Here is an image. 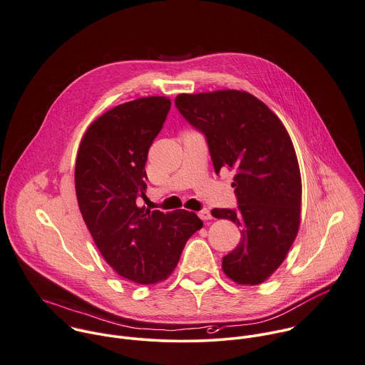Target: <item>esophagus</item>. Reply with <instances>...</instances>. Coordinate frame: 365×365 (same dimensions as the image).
I'll list each match as a JSON object with an SVG mask.
<instances>
[{
  "mask_svg": "<svg viewBox=\"0 0 365 365\" xmlns=\"http://www.w3.org/2000/svg\"><path fill=\"white\" fill-rule=\"evenodd\" d=\"M197 215H199V217H200L202 220H210V219H212V215H210V210H209V209H203V210H200Z\"/></svg>",
  "mask_w": 365,
  "mask_h": 365,
  "instance_id": "34e87169",
  "label": "esophagus"
}]
</instances>
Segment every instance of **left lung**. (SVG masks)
<instances>
[{
	"mask_svg": "<svg viewBox=\"0 0 365 365\" xmlns=\"http://www.w3.org/2000/svg\"><path fill=\"white\" fill-rule=\"evenodd\" d=\"M175 103L206 136L215 172H236L237 209L212 210L242 229L222 269L237 284H260L284 262L300 227L302 176L290 135L266 103L245 91L180 93Z\"/></svg>",
	"mask_w": 365,
	"mask_h": 365,
	"instance_id": "left-lung-1",
	"label": "left lung"
}]
</instances>
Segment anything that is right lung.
I'll return each instance as SVG.
<instances>
[{"instance_id": "right-lung-1", "label": "right lung", "mask_w": 365, "mask_h": 365, "mask_svg": "<svg viewBox=\"0 0 365 365\" xmlns=\"http://www.w3.org/2000/svg\"><path fill=\"white\" fill-rule=\"evenodd\" d=\"M169 109L166 96L112 108L89 125L76 156L75 190L85 225L105 262L136 284L166 280L203 226L193 212L138 206L146 192L148 152Z\"/></svg>"}]
</instances>
